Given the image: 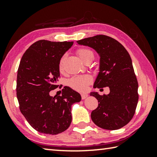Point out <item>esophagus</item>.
Masks as SVG:
<instances>
[{"instance_id": "1", "label": "esophagus", "mask_w": 157, "mask_h": 157, "mask_svg": "<svg viewBox=\"0 0 157 157\" xmlns=\"http://www.w3.org/2000/svg\"><path fill=\"white\" fill-rule=\"evenodd\" d=\"M87 96H88V95H87V94H81V97H82V100L85 99Z\"/></svg>"}]
</instances>
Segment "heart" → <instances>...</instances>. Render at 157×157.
Wrapping results in <instances>:
<instances>
[{
    "label": "heart",
    "mask_w": 157,
    "mask_h": 157,
    "mask_svg": "<svg viewBox=\"0 0 157 157\" xmlns=\"http://www.w3.org/2000/svg\"><path fill=\"white\" fill-rule=\"evenodd\" d=\"M77 54L84 62L89 58L94 59L93 52L89 49L86 48H79L77 50ZM66 55H63L61 57L59 63V69L60 72L63 71V64L66 59ZM93 78L90 75H82L74 76L71 78L68 82V84L70 87L78 91H85L87 86L90 84Z\"/></svg>",
    "instance_id": "heart-1"
}]
</instances>
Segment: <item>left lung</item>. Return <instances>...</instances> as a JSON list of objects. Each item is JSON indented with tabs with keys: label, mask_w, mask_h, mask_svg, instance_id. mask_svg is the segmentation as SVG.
I'll use <instances>...</instances> for the list:
<instances>
[{
	"label": "left lung",
	"mask_w": 157,
	"mask_h": 157,
	"mask_svg": "<svg viewBox=\"0 0 157 157\" xmlns=\"http://www.w3.org/2000/svg\"><path fill=\"white\" fill-rule=\"evenodd\" d=\"M89 46L100 55V72L94 88H110L103 96L91 93L98 100L91 112L94 123L101 128L117 130L126 125L135 114L138 101V83L127 50L117 40L105 35H96L77 41Z\"/></svg>",
	"instance_id": "8db88e82"
}]
</instances>
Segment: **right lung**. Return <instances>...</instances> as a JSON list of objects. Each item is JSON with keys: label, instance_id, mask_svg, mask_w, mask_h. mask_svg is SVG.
Returning <instances> with one entry per match:
<instances>
[{"label": "right lung", "instance_id": "obj_1", "mask_svg": "<svg viewBox=\"0 0 157 157\" xmlns=\"http://www.w3.org/2000/svg\"><path fill=\"white\" fill-rule=\"evenodd\" d=\"M73 42L40 40L24 52L17 71V97L19 110L32 127L41 133L56 135L72 121L71 105L81 96L68 86L61 96H49L60 78L59 61Z\"/></svg>", "mask_w": 157, "mask_h": 157}]
</instances>
